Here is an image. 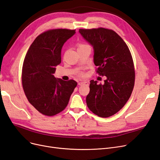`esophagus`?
I'll return each instance as SVG.
<instances>
[{
	"mask_svg": "<svg viewBox=\"0 0 160 160\" xmlns=\"http://www.w3.org/2000/svg\"><path fill=\"white\" fill-rule=\"evenodd\" d=\"M89 83L87 81H82V82H78V85L79 86H82V85H88Z\"/></svg>",
	"mask_w": 160,
	"mask_h": 160,
	"instance_id": "obj_1",
	"label": "esophagus"
}]
</instances>
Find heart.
<instances>
[{
    "mask_svg": "<svg viewBox=\"0 0 160 160\" xmlns=\"http://www.w3.org/2000/svg\"><path fill=\"white\" fill-rule=\"evenodd\" d=\"M85 45H82V44H80V45H78V47H82V46H84Z\"/></svg>",
    "mask_w": 160,
    "mask_h": 160,
    "instance_id": "obj_1",
    "label": "heart"
}]
</instances>
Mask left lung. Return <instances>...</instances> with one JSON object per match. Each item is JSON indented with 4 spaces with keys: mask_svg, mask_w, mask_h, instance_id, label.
<instances>
[{
    "mask_svg": "<svg viewBox=\"0 0 160 160\" xmlns=\"http://www.w3.org/2000/svg\"><path fill=\"white\" fill-rule=\"evenodd\" d=\"M79 33L93 47L97 72L107 78L103 84L90 81L87 105L100 117H111L123 108L133 90L135 72L131 52L123 39L111 29H80Z\"/></svg>",
    "mask_w": 160,
    "mask_h": 160,
    "instance_id": "obj_1",
    "label": "left lung"
}]
</instances>
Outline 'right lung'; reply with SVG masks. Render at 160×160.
<instances>
[{"instance_id": "obj_1", "label": "right lung", "mask_w": 160, "mask_h": 160, "mask_svg": "<svg viewBox=\"0 0 160 160\" xmlns=\"http://www.w3.org/2000/svg\"><path fill=\"white\" fill-rule=\"evenodd\" d=\"M74 29H55L35 39L23 61L22 82L26 96L41 113L53 116L63 111L77 82L64 81L53 75L61 62L64 43L75 34Z\"/></svg>"}]
</instances>
